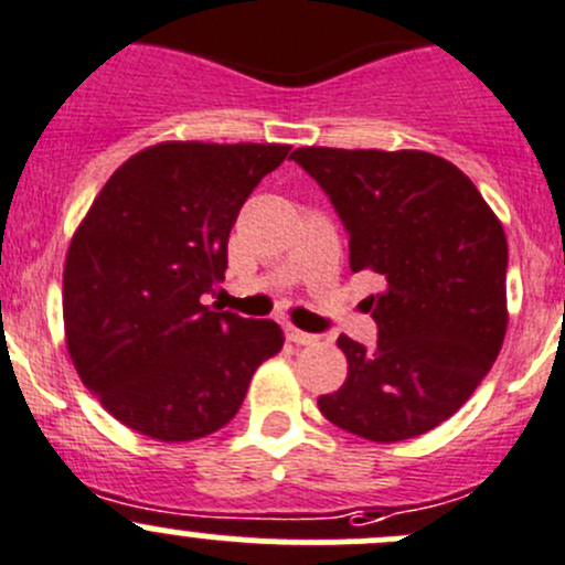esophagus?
<instances>
[{
	"label": "esophagus",
	"mask_w": 565,
	"mask_h": 565,
	"mask_svg": "<svg viewBox=\"0 0 565 565\" xmlns=\"http://www.w3.org/2000/svg\"><path fill=\"white\" fill-rule=\"evenodd\" d=\"M287 339L292 341V344H300V347L317 344V341H319L315 333H306V330H298V328H292V324H289V328H287Z\"/></svg>",
	"instance_id": "esophagus-1"
}]
</instances>
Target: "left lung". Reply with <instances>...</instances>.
<instances>
[{
    "mask_svg": "<svg viewBox=\"0 0 565 565\" xmlns=\"http://www.w3.org/2000/svg\"><path fill=\"white\" fill-rule=\"evenodd\" d=\"M289 158L344 224L352 273L385 278V292L363 300L377 344L339 335L347 380L319 396V409L374 443L435 429L472 396L503 347V226L470 177L431 152L300 147Z\"/></svg>",
    "mask_w": 565,
    "mask_h": 565,
    "instance_id": "obj_1",
    "label": "left lung"
}]
</instances>
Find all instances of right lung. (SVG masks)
<instances>
[{"mask_svg": "<svg viewBox=\"0 0 565 565\" xmlns=\"http://www.w3.org/2000/svg\"><path fill=\"white\" fill-rule=\"evenodd\" d=\"M287 145L167 141L136 152L67 248L62 315L89 393L139 435L185 443L230 424L284 333L199 303L224 281L226 243Z\"/></svg>", "mask_w": 565, "mask_h": 565, "instance_id": "add662e5", "label": "right lung"}]
</instances>
